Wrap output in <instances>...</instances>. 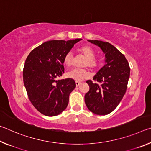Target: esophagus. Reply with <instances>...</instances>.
<instances>
[{
  "label": "esophagus",
  "instance_id": "1",
  "mask_svg": "<svg viewBox=\"0 0 151 151\" xmlns=\"http://www.w3.org/2000/svg\"><path fill=\"white\" fill-rule=\"evenodd\" d=\"M75 83H76V86H80V85H81V82L76 81V82H75Z\"/></svg>",
  "mask_w": 151,
  "mask_h": 151
}]
</instances>
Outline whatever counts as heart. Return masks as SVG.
<instances>
[{"label":"heart","instance_id":"heart-1","mask_svg":"<svg viewBox=\"0 0 151 151\" xmlns=\"http://www.w3.org/2000/svg\"><path fill=\"white\" fill-rule=\"evenodd\" d=\"M80 51L82 55L85 58L84 66H88L91 69H94L98 66V62L94 58L95 52L93 48L88 46H85L81 48ZM63 62L67 67L72 66L73 63L72 52H68L64 56ZM66 76L76 81H81L88 77L89 73L85 69H73L66 73Z\"/></svg>","mask_w":151,"mask_h":151}]
</instances>
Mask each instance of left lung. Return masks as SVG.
<instances>
[{"label":"left lung","mask_w":151,"mask_h":151,"mask_svg":"<svg viewBox=\"0 0 151 151\" xmlns=\"http://www.w3.org/2000/svg\"><path fill=\"white\" fill-rule=\"evenodd\" d=\"M99 47L104 55V65L93 80L86 83L90 90L85 96L88 110L98 115H106L119 105L126 93L130 76L129 63L124 56L109 42L97 40H87Z\"/></svg>","instance_id":"obj_1"}]
</instances>
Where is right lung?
Returning <instances> with one entry per match:
<instances>
[{
  "label": "right lung",
  "instance_id": "1",
  "mask_svg": "<svg viewBox=\"0 0 151 151\" xmlns=\"http://www.w3.org/2000/svg\"><path fill=\"white\" fill-rule=\"evenodd\" d=\"M81 40H49L35 48L27 58L24 85L32 105L44 115L57 116L68 105L75 82L70 78H56L65 72L64 56Z\"/></svg>",
  "mask_w": 151,
  "mask_h": 151
}]
</instances>
